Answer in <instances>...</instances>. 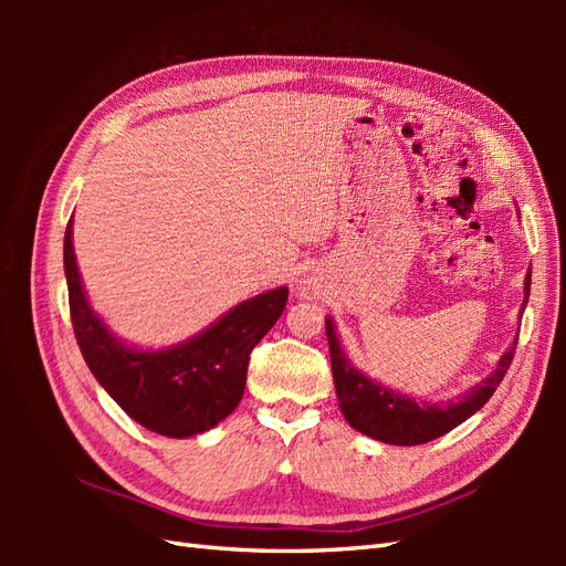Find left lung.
Listing matches in <instances>:
<instances>
[{
	"instance_id": "1",
	"label": "left lung",
	"mask_w": 566,
	"mask_h": 566,
	"mask_svg": "<svg viewBox=\"0 0 566 566\" xmlns=\"http://www.w3.org/2000/svg\"><path fill=\"white\" fill-rule=\"evenodd\" d=\"M527 296H531V274L525 276V302ZM326 335L335 394H338L345 420L355 430L365 432V436L389 444H423L464 423L469 416H474L479 408L491 399V394L496 391L503 377H506L515 355V345H518V338H515V343L509 347V353H503V357L499 359L494 375L486 377L482 384H476V387L472 391H467L460 401L440 406L418 403L403 394H396L387 387H381V384L367 379L363 371H357L347 363L343 347L338 338H335L331 318H326Z\"/></svg>"
}]
</instances>
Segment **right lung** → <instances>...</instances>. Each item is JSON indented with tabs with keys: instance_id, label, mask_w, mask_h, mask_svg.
Wrapping results in <instances>:
<instances>
[{
	"instance_id": "obj_1",
	"label": "right lung",
	"mask_w": 566,
	"mask_h": 566,
	"mask_svg": "<svg viewBox=\"0 0 566 566\" xmlns=\"http://www.w3.org/2000/svg\"><path fill=\"white\" fill-rule=\"evenodd\" d=\"M65 276L72 331L84 363L130 418L167 438L197 436L233 413L243 399L252 347L290 298L286 286H280L228 311L197 338L170 350L140 353L118 343L84 298L72 221L65 228Z\"/></svg>"
}]
</instances>
